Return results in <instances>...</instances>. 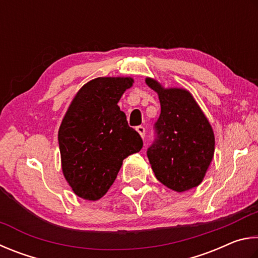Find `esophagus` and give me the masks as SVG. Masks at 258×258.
Here are the masks:
<instances>
[{"instance_id": "obj_1", "label": "esophagus", "mask_w": 258, "mask_h": 258, "mask_svg": "<svg viewBox=\"0 0 258 258\" xmlns=\"http://www.w3.org/2000/svg\"><path fill=\"white\" fill-rule=\"evenodd\" d=\"M136 130H137V133L141 135V137L142 138H144L145 137V134H146V132H145V128H144L143 125H138L137 128H136Z\"/></svg>"}]
</instances>
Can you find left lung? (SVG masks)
<instances>
[{
  "mask_svg": "<svg viewBox=\"0 0 258 258\" xmlns=\"http://www.w3.org/2000/svg\"><path fill=\"white\" fill-rule=\"evenodd\" d=\"M145 81L161 104L157 138L147 151L156 179L177 192L200 186L215 150L209 119L187 89L165 88L150 77Z\"/></svg>",
  "mask_w": 258,
  "mask_h": 258,
  "instance_id": "obj_1",
  "label": "left lung"
}]
</instances>
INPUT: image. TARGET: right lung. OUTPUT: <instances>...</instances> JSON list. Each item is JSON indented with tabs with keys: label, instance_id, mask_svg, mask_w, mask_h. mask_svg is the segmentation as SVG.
Wrapping results in <instances>:
<instances>
[{
	"label": "right lung",
	"instance_id": "obj_1",
	"mask_svg": "<svg viewBox=\"0 0 258 258\" xmlns=\"http://www.w3.org/2000/svg\"><path fill=\"white\" fill-rule=\"evenodd\" d=\"M132 77H98L72 99L58 129L62 172L77 196L95 202L114 182L122 162L143 147L117 102Z\"/></svg>",
	"mask_w": 258,
	"mask_h": 258
}]
</instances>
